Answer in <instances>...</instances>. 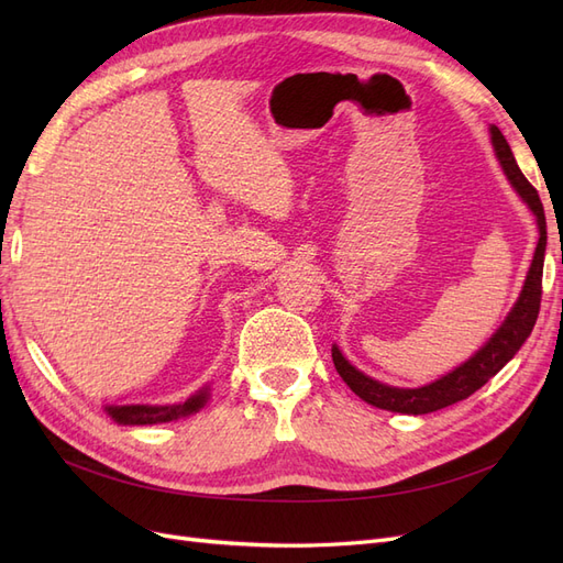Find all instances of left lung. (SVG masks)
<instances>
[{"label": "left lung", "mask_w": 563, "mask_h": 563, "mask_svg": "<svg viewBox=\"0 0 563 563\" xmlns=\"http://www.w3.org/2000/svg\"><path fill=\"white\" fill-rule=\"evenodd\" d=\"M488 133H490L493 152H496V157L503 166L509 185L515 187V192L521 197V201L536 216V225H538V234H540L531 267H528V272H526L521 294H519L517 302L512 305V310H509V314L498 327V331L493 333L465 364L455 366L451 373H446V376H441L434 383H428L422 387H395V385H387V383L371 378L364 371L352 366L347 362V356L340 352V347L333 345L331 356H333V364H335V371L340 373V378L347 383V387L354 391L356 397L364 399L371 406L383 408V411L422 416V413L439 411V408H446L455 401L467 399L470 395H474L476 389L484 387L493 376H496V373L509 360H512L536 327L540 298H542L544 246H548V223H544V209H542V201L536 192V187L523 178L521 168L517 166L512 150H509V143L505 141L500 129L496 124H490Z\"/></svg>", "instance_id": "obj_1"}]
</instances>
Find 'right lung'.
Segmentation results:
<instances>
[{
    "mask_svg": "<svg viewBox=\"0 0 563 563\" xmlns=\"http://www.w3.org/2000/svg\"><path fill=\"white\" fill-rule=\"evenodd\" d=\"M211 397V385H203L195 395L187 397L183 404H124V406H106V413L117 424H159L178 418H187L207 406Z\"/></svg>",
    "mask_w": 563,
    "mask_h": 563,
    "instance_id": "right-lung-1",
    "label": "right lung"
}]
</instances>
